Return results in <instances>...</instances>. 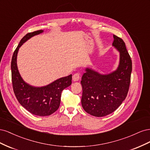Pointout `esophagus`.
<instances>
[{
  "mask_svg": "<svg viewBox=\"0 0 150 150\" xmlns=\"http://www.w3.org/2000/svg\"><path fill=\"white\" fill-rule=\"evenodd\" d=\"M81 76L79 73H76L73 76H72V80L74 81H78L80 79Z\"/></svg>",
  "mask_w": 150,
  "mask_h": 150,
  "instance_id": "1",
  "label": "esophagus"
}]
</instances>
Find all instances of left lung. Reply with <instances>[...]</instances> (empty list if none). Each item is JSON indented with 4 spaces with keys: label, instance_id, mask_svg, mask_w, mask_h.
I'll list each match as a JSON object with an SVG mask.
<instances>
[{
    "label": "left lung",
    "instance_id": "1",
    "mask_svg": "<svg viewBox=\"0 0 150 150\" xmlns=\"http://www.w3.org/2000/svg\"><path fill=\"white\" fill-rule=\"evenodd\" d=\"M112 46L120 52L118 67L110 74H101L91 68H86L81 78V104L88 114L103 117L118 108L128 94L132 61L122 39L113 35Z\"/></svg>",
    "mask_w": 150,
    "mask_h": 150
}]
</instances>
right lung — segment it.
<instances>
[{"mask_svg":"<svg viewBox=\"0 0 150 150\" xmlns=\"http://www.w3.org/2000/svg\"><path fill=\"white\" fill-rule=\"evenodd\" d=\"M43 32V30H39L27 34L21 40L13 54L11 61L12 86L17 99L25 110L39 116H49L57 110L60 105L62 91L72 83L71 74L42 87H34L22 78L17 65L19 49L27 40Z\"/></svg>","mask_w":150,"mask_h":150,"instance_id":"obj_1","label":"right lung"}]
</instances>
